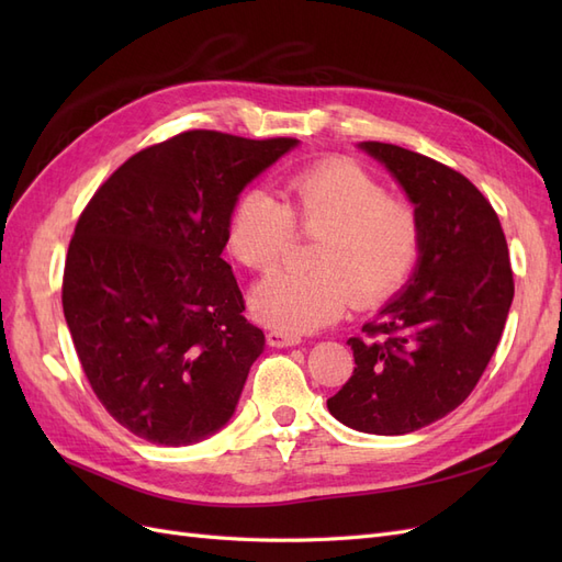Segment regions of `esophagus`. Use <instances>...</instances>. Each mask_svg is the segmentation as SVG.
Returning <instances> with one entry per match:
<instances>
[{
	"instance_id": "1",
	"label": "esophagus",
	"mask_w": 562,
	"mask_h": 562,
	"mask_svg": "<svg viewBox=\"0 0 562 562\" xmlns=\"http://www.w3.org/2000/svg\"><path fill=\"white\" fill-rule=\"evenodd\" d=\"M267 342H269V347H274V349H288V347H297L302 339L297 335H291V333L271 330V333H267Z\"/></svg>"
}]
</instances>
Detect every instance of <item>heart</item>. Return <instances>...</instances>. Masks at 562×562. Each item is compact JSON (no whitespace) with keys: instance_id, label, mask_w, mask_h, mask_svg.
<instances>
[{"instance_id":"1","label":"heart","mask_w":562,"mask_h":562,"mask_svg":"<svg viewBox=\"0 0 562 562\" xmlns=\"http://www.w3.org/2000/svg\"><path fill=\"white\" fill-rule=\"evenodd\" d=\"M293 229L314 236L307 274L277 271L250 295L252 314L281 333H314L356 304L391 295L413 269L419 217L411 203L386 196L384 187L347 159H328L293 173L283 203L248 190L234 203L229 252L252 271L274 267Z\"/></svg>"}]
</instances>
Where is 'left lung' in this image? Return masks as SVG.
<instances>
[{"label":"left lung","mask_w":562,"mask_h":562,"mask_svg":"<svg viewBox=\"0 0 562 562\" xmlns=\"http://www.w3.org/2000/svg\"><path fill=\"white\" fill-rule=\"evenodd\" d=\"M359 149L391 173L419 217L413 277L351 337L353 375L328 398L345 427L413 434L452 413L479 384L514 302L499 217L452 168L386 143Z\"/></svg>","instance_id":"8db88e82"}]
</instances>
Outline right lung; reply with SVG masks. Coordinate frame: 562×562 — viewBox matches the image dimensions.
<instances>
[{"instance_id":"add662e5","label":"right lung","mask_w":562,"mask_h":562,"mask_svg":"<svg viewBox=\"0 0 562 562\" xmlns=\"http://www.w3.org/2000/svg\"><path fill=\"white\" fill-rule=\"evenodd\" d=\"M300 140L187 131L119 166L67 248L63 312L108 413L155 446L217 434L265 333L223 260L234 203Z\"/></svg>"}]
</instances>
